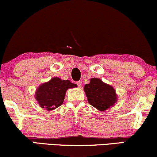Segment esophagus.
Segmentation results:
<instances>
[{
	"instance_id": "esophagus-1",
	"label": "esophagus",
	"mask_w": 157,
	"mask_h": 157,
	"mask_svg": "<svg viewBox=\"0 0 157 157\" xmlns=\"http://www.w3.org/2000/svg\"><path fill=\"white\" fill-rule=\"evenodd\" d=\"M76 84L78 85V86L79 88H81V87H82V82H81V81H79V82H77Z\"/></svg>"
}]
</instances>
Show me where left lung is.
Here are the masks:
<instances>
[{"label": "left lung", "instance_id": "left-lung-1", "mask_svg": "<svg viewBox=\"0 0 157 157\" xmlns=\"http://www.w3.org/2000/svg\"><path fill=\"white\" fill-rule=\"evenodd\" d=\"M84 90L89 103L99 111L113 107L118 100L115 89L98 78H91L90 83L85 84Z\"/></svg>", "mask_w": 157, "mask_h": 157}]
</instances>
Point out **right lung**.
<instances>
[{"label": "right lung", "mask_w": 157, "mask_h": 157, "mask_svg": "<svg viewBox=\"0 0 157 157\" xmlns=\"http://www.w3.org/2000/svg\"><path fill=\"white\" fill-rule=\"evenodd\" d=\"M76 86V84L69 80H62L58 77H54L36 89L35 98L40 107L45 108L47 111H51L63 103L68 89Z\"/></svg>", "instance_id": "right-lung-1"}]
</instances>
